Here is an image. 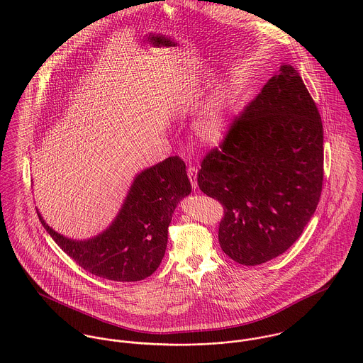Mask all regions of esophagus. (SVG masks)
Masks as SVG:
<instances>
[{
	"label": "esophagus",
	"instance_id": "esophagus-1",
	"mask_svg": "<svg viewBox=\"0 0 363 363\" xmlns=\"http://www.w3.org/2000/svg\"><path fill=\"white\" fill-rule=\"evenodd\" d=\"M197 173H199V170H197V167H194V166H190V167L187 169V176H189L190 183H191V186H193V189H194V190H197V189H199V183H197Z\"/></svg>",
	"mask_w": 363,
	"mask_h": 363
}]
</instances>
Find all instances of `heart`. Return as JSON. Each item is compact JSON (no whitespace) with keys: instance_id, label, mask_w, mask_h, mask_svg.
<instances>
[{"instance_id":"obj_1","label":"heart","mask_w":363,"mask_h":363,"mask_svg":"<svg viewBox=\"0 0 363 363\" xmlns=\"http://www.w3.org/2000/svg\"><path fill=\"white\" fill-rule=\"evenodd\" d=\"M235 101V92L230 88H223L201 108L193 127L200 143L204 145H219L225 140L229 131Z\"/></svg>"}]
</instances>
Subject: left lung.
Instances as JSON below:
<instances>
[{
  "instance_id": "1",
  "label": "left lung",
  "mask_w": 363,
  "mask_h": 363,
  "mask_svg": "<svg viewBox=\"0 0 363 363\" xmlns=\"http://www.w3.org/2000/svg\"><path fill=\"white\" fill-rule=\"evenodd\" d=\"M323 159L318 110L299 72L282 62L199 172L200 190L225 208L220 249L243 265L285 253L317 207Z\"/></svg>"
}]
</instances>
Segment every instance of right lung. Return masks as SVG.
Here are the masks:
<instances>
[{
    "label": "right lung",
    "mask_w": 363,
    "mask_h": 363,
    "mask_svg": "<svg viewBox=\"0 0 363 363\" xmlns=\"http://www.w3.org/2000/svg\"><path fill=\"white\" fill-rule=\"evenodd\" d=\"M191 193L186 163L170 156L135 174L111 223L89 239L67 238L45 220L52 240L84 269L117 282L141 281L164 256L173 212Z\"/></svg>",
    "instance_id": "obj_1"
}]
</instances>
